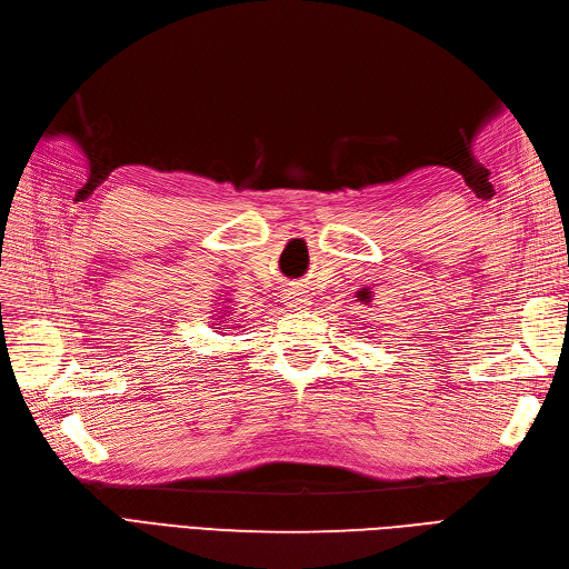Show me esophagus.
Returning <instances> with one entry per match:
<instances>
[{"label": "esophagus", "instance_id": "1", "mask_svg": "<svg viewBox=\"0 0 569 569\" xmlns=\"http://www.w3.org/2000/svg\"><path fill=\"white\" fill-rule=\"evenodd\" d=\"M284 303L289 306V309H306V306H309V297H306V291L289 289L284 295Z\"/></svg>", "mask_w": 569, "mask_h": 569}]
</instances>
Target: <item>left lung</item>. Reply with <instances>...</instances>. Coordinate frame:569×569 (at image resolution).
<instances>
[{
  "label": "left lung",
  "mask_w": 569,
  "mask_h": 569,
  "mask_svg": "<svg viewBox=\"0 0 569 569\" xmlns=\"http://www.w3.org/2000/svg\"><path fill=\"white\" fill-rule=\"evenodd\" d=\"M359 299H361V301H366V299H371V291H368V289L359 291Z\"/></svg>",
  "instance_id": "8db88e82"
}]
</instances>
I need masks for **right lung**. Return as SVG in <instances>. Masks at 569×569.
<instances>
[{
  "label": "right lung",
  "instance_id": "obj_1",
  "mask_svg": "<svg viewBox=\"0 0 569 569\" xmlns=\"http://www.w3.org/2000/svg\"><path fill=\"white\" fill-rule=\"evenodd\" d=\"M222 311H224V316H229V306H224V309H220L218 313H222ZM224 316H218V322H212V326H222L224 320H229V318H224ZM222 328H224V326H222Z\"/></svg>",
  "mask_w": 569,
  "mask_h": 569
}]
</instances>
